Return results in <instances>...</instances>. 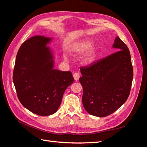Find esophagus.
<instances>
[{
  "mask_svg": "<svg viewBox=\"0 0 147 147\" xmlns=\"http://www.w3.org/2000/svg\"><path fill=\"white\" fill-rule=\"evenodd\" d=\"M73 77L74 78L75 80L77 81V80H78L79 78H80V75H79L78 73H75L73 75Z\"/></svg>",
  "mask_w": 147,
  "mask_h": 147,
  "instance_id": "34e87169",
  "label": "esophagus"
}]
</instances>
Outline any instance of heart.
I'll return each instance as SVG.
<instances>
[{
	"label": "heart",
	"instance_id": "obj_1",
	"mask_svg": "<svg viewBox=\"0 0 147 147\" xmlns=\"http://www.w3.org/2000/svg\"><path fill=\"white\" fill-rule=\"evenodd\" d=\"M92 45V42L86 40L79 42L75 45L73 48V51L77 55H82L86 52L83 57V61L86 63H91L94 61L95 57V51L94 48L91 47Z\"/></svg>",
	"mask_w": 147,
	"mask_h": 147
}]
</instances>
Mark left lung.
Here are the masks:
<instances>
[{
    "instance_id": "8db88e82",
    "label": "left lung",
    "mask_w": 147,
    "mask_h": 147,
    "mask_svg": "<svg viewBox=\"0 0 147 147\" xmlns=\"http://www.w3.org/2000/svg\"><path fill=\"white\" fill-rule=\"evenodd\" d=\"M112 47L118 51L80 68L83 105L93 116L113 113L129 96L133 78L130 51L118 36Z\"/></svg>"
}]
</instances>
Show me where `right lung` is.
Returning <instances> with one entry per match:
<instances>
[{"label":"right lung","mask_w":147,"mask_h":147,"mask_svg":"<svg viewBox=\"0 0 147 147\" xmlns=\"http://www.w3.org/2000/svg\"><path fill=\"white\" fill-rule=\"evenodd\" d=\"M52 38L35 35L18 51L13 80L19 100L26 109L40 116L54 114L64 93L74 79L70 71L54 69Z\"/></svg>","instance_id":"right-lung-1"}]
</instances>
